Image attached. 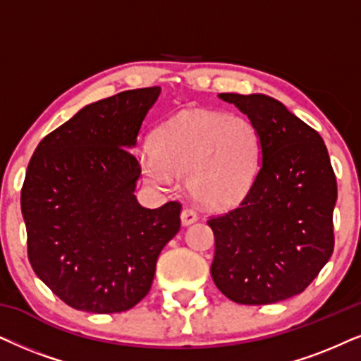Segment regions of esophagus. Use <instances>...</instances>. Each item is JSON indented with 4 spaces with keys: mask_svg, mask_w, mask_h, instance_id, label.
I'll list each match as a JSON object with an SVG mask.
<instances>
[{
    "mask_svg": "<svg viewBox=\"0 0 361 361\" xmlns=\"http://www.w3.org/2000/svg\"><path fill=\"white\" fill-rule=\"evenodd\" d=\"M196 220H198V213H196L193 208H183V212H181V223H183L185 226L191 225V223H195Z\"/></svg>",
    "mask_w": 361,
    "mask_h": 361,
    "instance_id": "34e87169",
    "label": "esophagus"
}]
</instances>
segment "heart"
<instances>
[{
  "label": "heart",
  "mask_w": 361,
  "mask_h": 361,
  "mask_svg": "<svg viewBox=\"0 0 361 361\" xmlns=\"http://www.w3.org/2000/svg\"><path fill=\"white\" fill-rule=\"evenodd\" d=\"M262 136L248 118L208 109H186L154 131L153 152L141 157L149 185L170 188L188 178L200 204L221 209L250 193L262 161Z\"/></svg>",
  "instance_id": "obj_1"
}]
</instances>
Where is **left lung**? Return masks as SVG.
Instances as JSON below:
<instances>
[{
    "instance_id": "8db88e82",
    "label": "left lung",
    "mask_w": 361,
    "mask_h": 361,
    "mask_svg": "<svg viewBox=\"0 0 361 361\" xmlns=\"http://www.w3.org/2000/svg\"><path fill=\"white\" fill-rule=\"evenodd\" d=\"M262 136V163L240 207L208 220L212 278L241 305H270L307 288L333 253L336 178L322 136L267 94L220 93Z\"/></svg>"
}]
</instances>
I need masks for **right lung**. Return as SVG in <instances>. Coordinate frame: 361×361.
I'll return each instance as SVG.
<instances>
[{"instance_id":"add662e5","label":"right lung","mask_w":361,"mask_h":361,"mask_svg":"<svg viewBox=\"0 0 361 361\" xmlns=\"http://www.w3.org/2000/svg\"><path fill=\"white\" fill-rule=\"evenodd\" d=\"M159 86L81 108L36 147L21 188L28 259L70 307L120 313L152 288L157 259L180 231L181 204L143 208L136 147Z\"/></svg>"}]
</instances>
